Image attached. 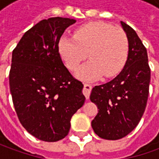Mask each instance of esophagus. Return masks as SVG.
Segmentation results:
<instances>
[{
  "instance_id": "obj_1",
  "label": "esophagus",
  "mask_w": 159,
  "mask_h": 159,
  "mask_svg": "<svg viewBox=\"0 0 159 159\" xmlns=\"http://www.w3.org/2000/svg\"><path fill=\"white\" fill-rule=\"evenodd\" d=\"M91 89H92V87L90 85H89V84H84V88H83L82 92L87 99L89 98V95H90V93H91Z\"/></svg>"
}]
</instances>
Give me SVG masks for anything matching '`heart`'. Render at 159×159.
Wrapping results in <instances>:
<instances>
[{"mask_svg": "<svg viewBox=\"0 0 159 159\" xmlns=\"http://www.w3.org/2000/svg\"><path fill=\"white\" fill-rule=\"evenodd\" d=\"M128 48L125 31L102 21L82 25L75 30L74 37L63 36L58 42L59 54L70 70H76L89 53L91 60L76 72L83 80L118 75L125 66Z\"/></svg>", "mask_w": 159, "mask_h": 159, "instance_id": "1", "label": "heart"}]
</instances>
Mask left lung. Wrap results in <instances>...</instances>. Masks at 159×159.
Segmentation results:
<instances>
[{"label":"left lung","mask_w":159,"mask_h":159,"mask_svg":"<svg viewBox=\"0 0 159 159\" xmlns=\"http://www.w3.org/2000/svg\"><path fill=\"white\" fill-rule=\"evenodd\" d=\"M128 38V57L123 70L109 82L93 88L90 100L99 109L92 120L102 139L119 140L138 125L147 105L150 68L147 49L135 31L121 21Z\"/></svg>","instance_id":"obj_1"}]
</instances>
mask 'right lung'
I'll use <instances>...</instances> for the list:
<instances>
[{
	"label": "right lung",
	"mask_w": 159,
	"mask_h": 159,
	"mask_svg": "<svg viewBox=\"0 0 159 159\" xmlns=\"http://www.w3.org/2000/svg\"><path fill=\"white\" fill-rule=\"evenodd\" d=\"M76 22L66 17L43 19L23 35L13 52L9 89L25 129L44 142H57L69 133L70 119L85 102L83 84L61 59L58 42Z\"/></svg>",
	"instance_id": "1"
}]
</instances>
